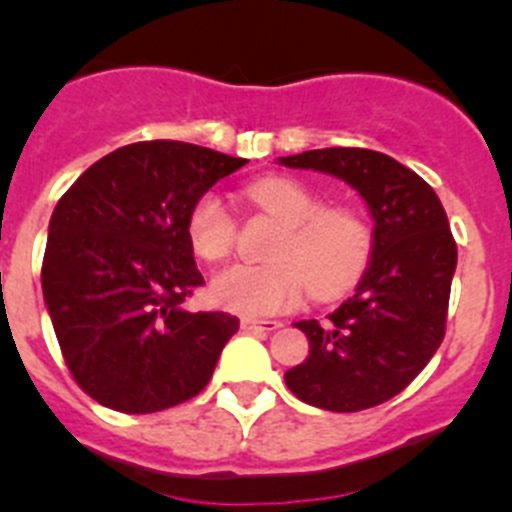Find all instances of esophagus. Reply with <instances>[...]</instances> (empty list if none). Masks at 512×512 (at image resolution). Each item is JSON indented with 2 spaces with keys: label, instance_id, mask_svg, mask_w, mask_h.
Listing matches in <instances>:
<instances>
[{
  "label": "esophagus",
  "instance_id": "1",
  "mask_svg": "<svg viewBox=\"0 0 512 512\" xmlns=\"http://www.w3.org/2000/svg\"><path fill=\"white\" fill-rule=\"evenodd\" d=\"M243 330H261V333H271V330H279L282 328V323L279 320H251L246 318L241 323Z\"/></svg>",
  "mask_w": 512,
  "mask_h": 512
}]
</instances>
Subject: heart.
Masks as SVG:
<instances>
[{"label":"heart","instance_id":"heart-1","mask_svg":"<svg viewBox=\"0 0 512 512\" xmlns=\"http://www.w3.org/2000/svg\"><path fill=\"white\" fill-rule=\"evenodd\" d=\"M248 200L282 223L269 248L271 264H233L210 282L215 305L246 318L289 310L307 289L315 300H333L364 277L372 261L374 230L356 207H323L307 184L292 176H264L248 184ZM194 253L205 261L225 259L235 241V220L217 194L207 192L187 217Z\"/></svg>","mask_w":512,"mask_h":512}]
</instances>
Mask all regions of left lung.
<instances>
[{
  "instance_id": "obj_1",
  "label": "left lung",
  "mask_w": 512,
  "mask_h": 512,
  "mask_svg": "<svg viewBox=\"0 0 512 512\" xmlns=\"http://www.w3.org/2000/svg\"><path fill=\"white\" fill-rule=\"evenodd\" d=\"M354 187L374 220L359 287L328 320H300L310 356L284 374L292 395L330 413L382 405L423 372L446 333L456 243L441 200L415 171L366 148L279 158Z\"/></svg>"
}]
</instances>
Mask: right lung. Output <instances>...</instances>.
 I'll return each instance as SVG.
<instances>
[{
  "mask_svg": "<svg viewBox=\"0 0 512 512\" xmlns=\"http://www.w3.org/2000/svg\"><path fill=\"white\" fill-rule=\"evenodd\" d=\"M243 164L146 140L99 158L58 200L40 274L45 307L76 384L104 408L158 413L210 382L238 318L184 307L205 284L187 217Z\"/></svg>",
  "mask_w": 512,
  "mask_h": 512,
  "instance_id": "1",
  "label": "right lung"
}]
</instances>
